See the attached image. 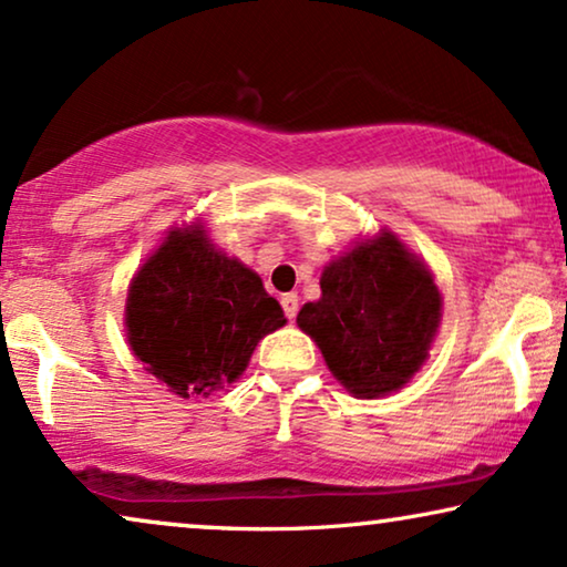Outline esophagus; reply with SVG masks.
I'll list each match as a JSON object with an SVG mask.
<instances>
[{"label":"esophagus","mask_w":567,"mask_h":567,"mask_svg":"<svg viewBox=\"0 0 567 567\" xmlns=\"http://www.w3.org/2000/svg\"><path fill=\"white\" fill-rule=\"evenodd\" d=\"M281 307H284V315L289 317V320H293V317H297V312H299V297H297V293H284Z\"/></svg>","instance_id":"esophagus-1"}]
</instances>
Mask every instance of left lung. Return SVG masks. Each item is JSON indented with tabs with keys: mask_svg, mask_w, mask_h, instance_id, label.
Masks as SVG:
<instances>
[{
	"mask_svg": "<svg viewBox=\"0 0 567 567\" xmlns=\"http://www.w3.org/2000/svg\"><path fill=\"white\" fill-rule=\"evenodd\" d=\"M320 289L297 324L320 346L332 377L363 400L405 386L441 322V293L425 262L382 229L324 266Z\"/></svg>",
	"mask_w": 567,
	"mask_h": 567,
	"instance_id": "1",
	"label": "left lung"
}]
</instances>
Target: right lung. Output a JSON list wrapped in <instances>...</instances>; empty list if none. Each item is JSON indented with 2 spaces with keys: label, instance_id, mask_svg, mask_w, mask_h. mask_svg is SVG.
Here are the masks:
<instances>
[{
  "label": "right lung",
  "instance_id": "obj_1",
  "mask_svg": "<svg viewBox=\"0 0 567 567\" xmlns=\"http://www.w3.org/2000/svg\"><path fill=\"white\" fill-rule=\"evenodd\" d=\"M284 324L260 276L216 250L198 221L169 231L128 286L131 351L181 398L237 382L258 340Z\"/></svg>",
  "mask_w": 567,
  "mask_h": 567
}]
</instances>
